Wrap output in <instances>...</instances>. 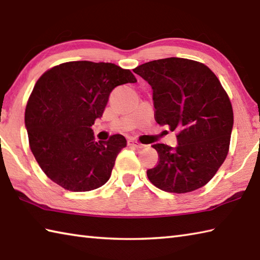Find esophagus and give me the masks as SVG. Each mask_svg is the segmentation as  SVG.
Wrapping results in <instances>:
<instances>
[{
	"instance_id": "34e87169",
	"label": "esophagus",
	"mask_w": 260,
	"mask_h": 260,
	"mask_svg": "<svg viewBox=\"0 0 260 260\" xmlns=\"http://www.w3.org/2000/svg\"><path fill=\"white\" fill-rule=\"evenodd\" d=\"M127 145L128 146H133V148H142L143 144H141L138 141H135L133 139H128L127 140Z\"/></svg>"
}]
</instances>
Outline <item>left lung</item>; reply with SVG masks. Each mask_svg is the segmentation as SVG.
Masks as SVG:
<instances>
[{"instance_id": "left-lung-1", "label": "left lung", "mask_w": 260, "mask_h": 260, "mask_svg": "<svg viewBox=\"0 0 260 260\" xmlns=\"http://www.w3.org/2000/svg\"><path fill=\"white\" fill-rule=\"evenodd\" d=\"M133 72L153 91L154 118L177 132V146L157 143L159 162L146 175L166 192L206 185L229 153L233 109L218 78L204 63L183 58L153 60Z\"/></svg>"}]
</instances>
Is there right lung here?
<instances>
[{
  "instance_id": "obj_1",
  "label": "right lung",
  "mask_w": 260,
  "mask_h": 260,
  "mask_svg": "<svg viewBox=\"0 0 260 260\" xmlns=\"http://www.w3.org/2000/svg\"><path fill=\"white\" fill-rule=\"evenodd\" d=\"M135 82L128 69L92 61H70L42 75L28 99L25 126L31 152L51 181L74 192L108 182L126 139L116 134L95 142L91 127L112 89Z\"/></svg>"
}]
</instances>
